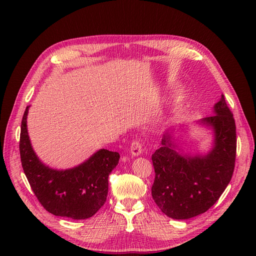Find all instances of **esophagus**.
<instances>
[{"label": "esophagus", "instance_id": "1", "mask_svg": "<svg viewBox=\"0 0 256 256\" xmlns=\"http://www.w3.org/2000/svg\"><path fill=\"white\" fill-rule=\"evenodd\" d=\"M130 152L132 156H140L142 154V144L140 140H134L130 145Z\"/></svg>", "mask_w": 256, "mask_h": 256}]
</instances>
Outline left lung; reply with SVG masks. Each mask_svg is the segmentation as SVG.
<instances>
[{
	"mask_svg": "<svg viewBox=\"0 0 256 256\" xmlns=\"http://www.w3.org/2000/svg\"><path fill=\"white\" fill-rule=\"evenodd\" d=\"M214 115L200 120L214 129L212 150L205 156L178 152L172 136L166 132L159 148L152 154L154 203L170 218L190 219L207 212L233 176L236 160V125L222 95L214 106Z\"/></svg>",
	"mask_w": 256,
	"mask_h": 256,
	"instance_id": "left-lung-1",
	"label": "left lung"
}]
</instances>
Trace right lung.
<instances>
[{
    "instance_id": "obj_1",
    "label": "right lung",
    "mask_w": 256,
    "mask_h": 256,
    "mask_svg": "<svg viewBox=\"0 0 256 256\" xmlns=\"http://www.w3.org/2000/svg\"><path fill=\"white\" fill-rule=\"evenodd\" d=\"M28 108L23 114L20 132V157L23 171L34 194L46 210L74 220L94 216L106 203L109 174L118 166L120 154L100 150L80 166L54 170L37 158L26 128Z\"/></svg>"
}]
</instances>
